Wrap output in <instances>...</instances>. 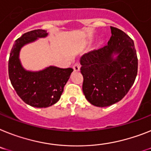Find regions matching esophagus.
I'll list each match as a JSON object with an SVG mask.
<instances>
[{"instance_id": "esophagus-1", "label": "esophagus", "mask_w": 151, "mask_h": 151, "mask_svg": "<svg viewBox=\"0 0 151 151\" xmlns=\"http://www.w3.org/2000/svg\"><path fill=\"white\" fill-rule=\"evenodd\" d=\"M80 68H81V64L79 63H76V64H73V69L74 71H79Z\"/></svg>"}]
</instances>
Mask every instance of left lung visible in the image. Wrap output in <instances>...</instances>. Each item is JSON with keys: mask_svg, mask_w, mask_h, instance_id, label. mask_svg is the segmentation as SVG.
<instances>
[{"mask_svg": "<svg viewBox=\"0 0 151 151\" xmlns=\"http://www.w3.org/2000/svg\"><path fill=\"white\" fill-rule=\"evenodd\" d=\"M111 30L107 45L88 52L81 58L83 94L97 107L111 106L122 100L137 74L134 40L120 29L111 27ZM114 54H117L116 58Z\"/></svg>", "mask_w": 151, "mask_h": 151, "instance_id": "left-lung-1", "label": "left lung"}]
</instances>
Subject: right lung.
<instances>
[{"instance_id":"obj_1","label":"right lung","mask_w":151,"mask_h":151,"mask_svg":"<svg viewBox=\"0 0 151 151\" xmlns=\"http://www.w3.org/2000/svg\"><path fill=\"white\" fill-rule=\"evenodd\" d=\"M47 35L46 30L42 29L25 33L16 40L9 57L8 73L11 84L22 101L31 107H47L57 103L73 70L54 66L38 72L27 71L23 68L19 60L21 48Z\"/></svg>"}]
</instances>
